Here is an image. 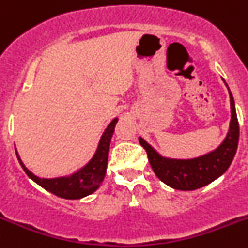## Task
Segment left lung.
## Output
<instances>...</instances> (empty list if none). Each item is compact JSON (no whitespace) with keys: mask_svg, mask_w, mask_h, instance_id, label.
<instances>
[{"mask_svg":"<svg viewBox=\"0 0 248 248\" xmlns=\"http://www.w3.org/2000/svg\"><path fill=\"white\" fill-rule=\"evenodd\" d=\"M229 94H230L231 121L228 135L217 149L205 155L194 159H186V160L164 158L152 145L140 137V143L147 152L150 166L160 181L180 191H193L207 186L228 170L237 150L240 135L235 101L230 89Z\"/></svg>","mask_w":248,"mask_h":248,"instance_id":"1","label":"left lung"}]
</instances>
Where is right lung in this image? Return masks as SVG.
<instances>
[{"mask_svg":"<svg viewBox=\"0 0 248 248\" xmlns=\"http://www.w3.org/2000/svg\"><path fill=\"white\" fill-rule=\"evenodd\" d=\"M116 124L117 119H113L110 122V124L106 127L105 132L101 136L98 149H96L94 156L90 159L87 165L83 166L77 172L72 173L71 176L56 177V179H41L25 168V165L22 163L19 155H18L17 150H16L18 160H19L23 170L25 171L28 176L34 182H36L39 186L45 188L46 191L54 193L57 197L66 198V200H79V198L85 197L88 194L96 191L103 182L104 177H105L110 140Z\"/></svg>","mask_w":248,"mask_h":248,"instance_id":"1","label":"right lung"}]
</instances>
